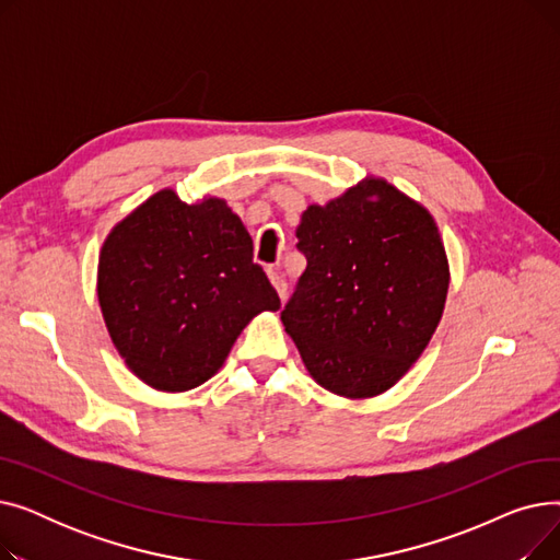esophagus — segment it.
I'll return each instance as SVG.
<instances>
[{
	"mask_svg": "<svg viewBox=\"0 0 560 560\" xmlns=\"http://www.w3.org/2000/svg\"><path fill=\"white\" fill-rule=\"evenodd\" d=\"M268 277H270V281H272V285H275V290H277V295L283 300L285 292H288V283L283 281V277H281L277 270H268Z\"/></svg>",
	"mask_w": 560,
	"mask_h": 560,
	"instance_id": "esophagus-1",
	"label": "esophagus"
}]
</instances>
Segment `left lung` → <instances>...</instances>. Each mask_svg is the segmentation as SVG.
Returning <instances> with one entry per match:
<instances>
[{"mask_svg":"<svg viewBox=\"0 0 560 560\" xmlns=\"http://www.w3.org/2000/svg\"><path fill=\"white\" fill-rule=\"evenodd\" d=\"M308 265L281 313L315 384L345 399L390 390L424 354L450 290L429 209L384 176L308 203L295 229Z\"/></svg>","mask_w":560,"mask_h":560,"instance_id":"left-lung-1","label":"left lung"}]
</instances>
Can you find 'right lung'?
<instances>
[{"label": "right lung", "instance_id": "obj_1", "mask_svg": "<svg viewBox=\"0 0 560 560\" xmlns=\"http://www.w3.org/2000/svg\"><path fill=\"white\" fill-rule=\"evenodd\" d=\"M252 256L247 226L213 195L186 203L163 188L108 231L97 300L117 354L144 386H201L256 315L279 311Z\"/></svg>", "mask_w": 560, "mask_h": 560}]
</instances>
